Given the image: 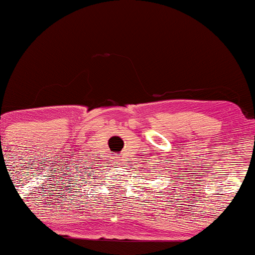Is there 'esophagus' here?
Returning <instances> with one entry per match:
<instances>
[{
    "mask_svg": "<svg viewBox=\"0 0 255 255\" xmlns=\"http://www.w3.org/2000/svg\"><path fill=\"white\" fill-rule=\"evenodd\" d=\"M114 160H116L117 162H120V159H118V158H114Z\"/></svg>",
    "mask_w": 255,
    "mask_h": 255,
    "instance_id": "obj_1",
    "label": "esophagus"
}]
</instances>
